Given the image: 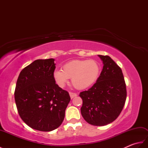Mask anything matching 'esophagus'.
Segmentation results:
<instances>
[{"label":"esophagus","instance_id":"esophagus-1","mask_svg":"<svg viewBox=\"0 0 148 148\" xmlns=\"http://www.w3.org/2000/svg\"><path fill=\"white\" fill-rule=\"evenodd\" d=\"M69 95H70L71 99H73L74 97H76L77 95L76 93H73V92H69Z\"/></svg>","mask_w":148,"mask_h":148}]
</instances>
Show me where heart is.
Segmentation results:
<instances>
[{
	"instance_id": "obj_1",
	"label": "heart",
	"mask_w": 148,
	"mask_h": 148,
	"mask_svg": "<svg viewBox=\"0 0 148 148\" xmlns=\"http://www.w3.org/2000/svg\"><path fill=\"white\" fill-rule=\"evenodd\" d=\"M100 72L98 62L94 60H74L66 63L61 70L53 72V77L57 85L63 88L71 79L72 85L77 90H84L93 86Z\"/></svg>"
}]
</instances>
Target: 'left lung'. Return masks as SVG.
I'll return each mask as SVG.
<instances>
[{
    "instance_id": "obj_1",
    "label": "left lung",
    "mask_w": 148,
    "mask_h": 148,
    "mask_svg": "<svg viewBox=\"0 0 148 148\" xmlns=\"http://www.w3.org/2000/svg\"><path fill=\"white\" fill-rule=\"evenodd\" d=\"M103 69L92 88L81 92V112L89 124L104 126L118 117L127 98V89L121 68L109 56L98 55Z\"/></svg>"
}]
</instances>
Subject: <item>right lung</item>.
<instances>
[{
  "label": "right lung",
  "mask_w": 148,
  "mask_h": 148,
  "mask_svg": "<svg viewBox=\"0 0 148 148\" xmlns=\"http://www.w3.org/2000/svg\"><path fill=\"white\" fill-rule=\"evenodd\" d=\"M55 60H36L21 71L14 92L19 115L33 129L50 132L60 126L71 100L53 77Z\"/></svg>",
  "instance_id": "1"
}]
</instances>
